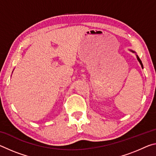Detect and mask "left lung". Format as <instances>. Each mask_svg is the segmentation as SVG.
Wrapping results in <instances>:
<instances>
[{"instance_id": "8db88e82", "label": "left lung", "mask_w": 156, "mask_h": 156, "mask_svg": "<svg viewBox=\"0 0 156 156\" xmlns=\"http://www.w3.org/2000/svg\"><path fill=\"white\" fill-rule=\"evenodd\" d=\"M131 51H132V52H133V53H135V51H132V50H131ZM136 56H137V59H138V60L139 61V62L140 63V65H141V67H142V68L143 69V65H142V61H141V60L140 59V58L138 56V55H136Z\"/></svg>"}]
</instances>
